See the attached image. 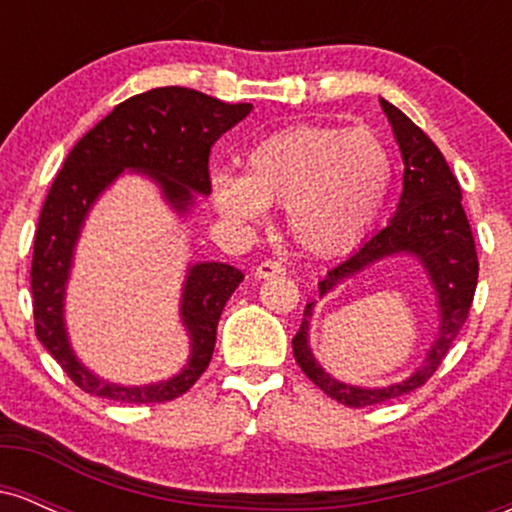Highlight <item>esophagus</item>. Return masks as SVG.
<instances>
[{"label":"esophagus","instance_id":"1","mask_svg":"<svg viewBox=\"0 0 512 512\" xmlns=\"http://www.w3.org/2000/svg\"><path fill=\"white\" fill-rule=\"evenodd\" d=\"M281 274H286V267L274 260H264L255 267V279H272V276H281Z\"/></svg>","mask_w":512,"mask_h":512}]
</instances>
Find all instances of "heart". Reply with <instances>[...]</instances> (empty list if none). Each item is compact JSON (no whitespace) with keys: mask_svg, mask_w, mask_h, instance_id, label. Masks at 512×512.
<instances>
[{"mask_svg":"<svg viewBox=\"0 0 512 512\" xmlns=\"http://www.w3.org/2000/svg\"><path fill=\"white\" fill-rule=\"evenodd\" d=\"M392 156L373 129L291 125L245 154L243 173H211V199L223 219L260 226L269 207L286 209L298 248L334 257L361 245L383 216Z\"/></svg>","mask_w":512,"mask_h":512,"instance_id":"heart-1","label":"heart"}]
</instances>
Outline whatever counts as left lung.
<instances>
[{"mask_svg": "<svg viewBox=\"0 0 512 512\" xmlns=\"http://www.w3.org/2000/svg\"><path fill=\"white\" fill-rule=\"evenodd\" d=\"M380 105L402 151V197L387 226L363 240L344 262L332 267L325 279L317 281V289H320V298H325L346 279H354L373 264L411 257L424 269L428 286L436 296L438 332L424 361L411 370L407 378L383 387L349 385L327 373L310 349V320H313L317 301L305 305L301 330L293 337V356L303 373L325 395L346 407H370V404L407 395L424 385L436 373L450 344L460 334L472 308L479 276L472 228L462 209L460 182L452 175L448 161L402 110L387 103L385 98H380Z\"/></svg>", "mask_w": 512, "mask_h": 512, "instance_id": "8db88e82", "label": "left lung"}]
</instances>
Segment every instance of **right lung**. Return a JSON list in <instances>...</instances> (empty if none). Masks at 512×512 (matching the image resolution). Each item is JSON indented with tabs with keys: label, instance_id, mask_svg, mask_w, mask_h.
<instances>
[{
	"label": "right lung",
	"instance_id": "right-lung-1",
	"mask_svg": "<svg viewBox=\"0 0 512 512\" xmlns=\"http://www.w3.org/2000/svg\"><path fill=\"white\" fill-rule=\"evenodd\" d=\"M250 110V103H223L192 88H151L117 105L69 151L40 211L31 291L38 342L88 395L122 404L170 402L185 395L207 370L223 305L243 281V272L231 264H187L180 293V325L190 339V356L178 373L158 383H113L84 366L69 339L64 303L76 243L103 192L110 190L125 170L139 173L154 182L178 219H187L197 207V197L211 192V146L250 115Z\"/></svg>",
	"mask_w": 512,
	"mask_h": 512
}]
</instances>
